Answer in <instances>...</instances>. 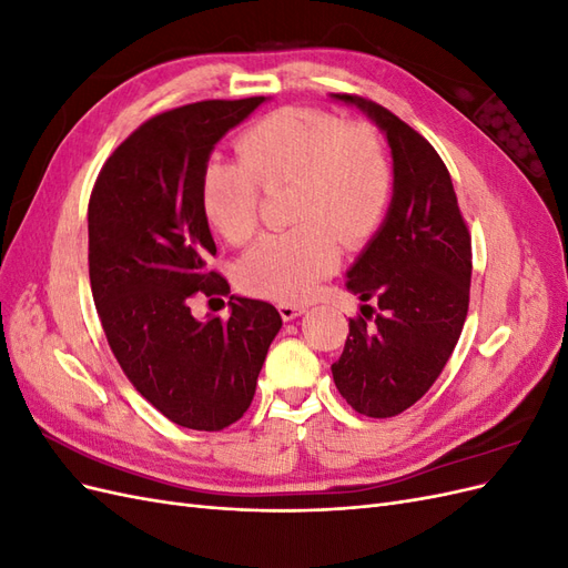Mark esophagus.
I'll list each match as a JSON object with an SVG mask.
<instances>
[{
    "label": "esophagus",
    "mask_w": 568,
    "mask_h": 568,
    "mask_svg": "<svg viewBox=\"0 0 568 568\" xmlns=\"http://www.w3.org/2000/svg\"><path fill=\"white\" fill-rule=\"evenodd\" d=\"M280 307V315H282V320H296V317H301L303 313H305V305H296V303H280L277 305Z\"/></svg>",
    "instance_id": "esophagus-1"
}]
</instances>
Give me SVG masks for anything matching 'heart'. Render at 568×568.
Instances as JSON below:
<instances>
[{"label": "heart", "instance_id": "1", "mask_svg": "<svg viewBox=\"0 0 568 568\" xmlns=\"http://www.w3.org/2000/svg\"><path fill=\"white\" fill-rule=\"evenodd\" d=\"M239 163H211L201 209L225 242L242 246L261 227L263 194L288 196L294 230L261 239L239 263V286L282 303L307 298L338 265V242L355 251L379 232L393 199V165L379 130L332 111L284 106L234 142Z\"/></svg>", "mask_w": 568, "mask_h": 568}]
</instances>
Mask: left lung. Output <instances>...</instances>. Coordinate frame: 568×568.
<instances>
[{
  "label": "left lung",
  "instance_id": "obj_1",
  "mask_svg": "<svg viewBox=\"0 0 568 568\" xmlns=\"http://www.w3.org/2000/svg\"><path fill=\"white\" fill-rule=\"evenodd\" d=\"M363 109L386 132L393 199L382 230L348 272L363 305L332 365L334 384L365 417L386 419L434 386L457 346L469 311L471 234L438 151L388 109L357 94H334Z\"/></svg>",
  "mask_w": 568,
  "mask_h": 568
}]
</instances>
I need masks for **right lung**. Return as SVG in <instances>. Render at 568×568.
I'll list each match as a JSON object with an SVG mask.
<instances>
[{"label": "right lung", "instance_id": "add662e5", "mask_svg": "<svg viewBox=\"0 0 568 568\" xmlns=\"http://www.w3.org/2000/svg\"><path fill=\"white\" fill-rule=\"evenodd\" d=\"M265 97L209 99L149 118L94 182L90 284L109 346L130 384L194 432L244 417L282 317L255 298H230L227 320L192 315L194 296L230 294L209 265L217 253L201 209V178L222 134Z\"/></svg>", "mask_w": 568, "mask_h": 568}]
</instances>
